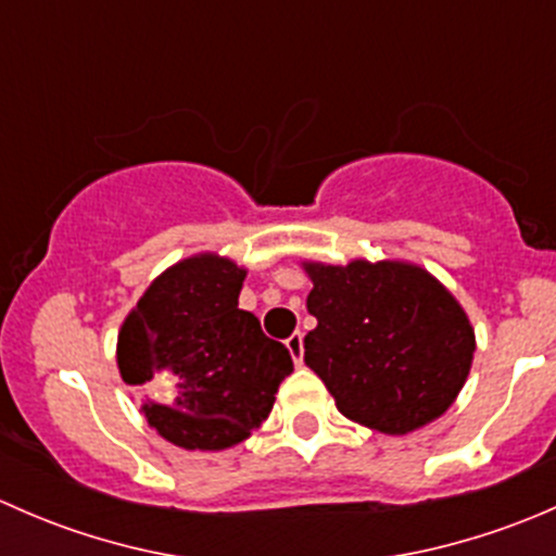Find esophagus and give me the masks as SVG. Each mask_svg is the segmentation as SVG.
<instances>
[{
	"instance_id": "1",
	"label": "esophagus",
	"mask_w": 556,
	"mask_h": 556,
	"mask_svg": "<svg viewBox=\"0 0 556 556\" xmlns=\"http://www.w3.org/2000/svg\"><path fill=\"white\" fill-rule=\"evenodd\" d=\"M285 346H288V352H290V357H293L295 366H301V363H304V336L293 333L288 341H285Z\"/></svg>"
}]
</instances>
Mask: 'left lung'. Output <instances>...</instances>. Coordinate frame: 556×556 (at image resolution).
<instances>
[{
	"label": "left lung",
	"instance_id": "8db88e82",
	"mask_svg": "<svg viewBox=\"0 0 556 556\" xmlns=\"http://www.w3.org/2000/svg\"><path fill=\"white\" fill-rule=\"evenodd\" d=\"M312 279L306 309L317 328L304 339L306 366L346 419L406 435L444 417L457 401L476 333L459 301L412 261L346 266L301 261Z\"/></svg>",
	"mask_w": 556,
	"mask_h": 556
}]
</instances>
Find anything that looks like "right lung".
<instances>
[{
	"label": "right lung",
	"mask_w": 556,
	"mask_h": 556,
	"mask_svg": "<svg viewBox=\"0 0 556 556\" xmlns=\"http://www.w3.org/2000/svg\"><path fill=\"white\" fill-rule=\"evenodd\" d=\"M247 268L195 252L161 271L117 330V371L150 392L142 414L174 446L220 452L268 417L293 371L285 344L239 309Z\"/></svg>",
	"instance_id": "right-lung-1"
}]
</instances>
